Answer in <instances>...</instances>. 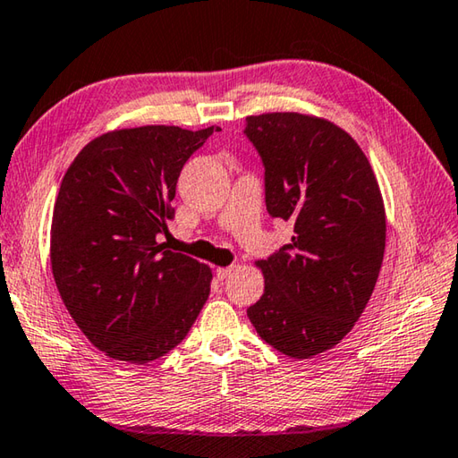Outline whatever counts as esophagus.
I'll return each instance as SVG.
<instances>
[{
  "label": "esophagus",
  "mask_w": 458,
  "mask_h": 458,
  "mask_svg": "<svg viewBox=\"0 0 458 458\" xmlns=\"http://www.w3.org/2000/svg\"><path fill=\"white\" fill-rule=\"evenodd\" d=\"M231 271H233V267H219L216 269V279L223 282V279H227L231 276Z\"/></svg>",
  "instance_id": "esophagus-1"
}]
</instances>
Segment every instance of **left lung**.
Masks as SVG:
<instances>
[{"instance_id": "left-lung-1", "label": "left lung", "mask_w": 458, "mask_h": 458, "mask_svg": "<svg viewBox=\"0 0 458 458\" xmlns=\"http://www.w3.org/2000/svg\"><path fill=\"white\" fill-rule=\"evenodd\" d=\"M245 123L266 168L267 213L293 221L295 233L258 261L266 290L247 316L277 352L314 358L340 344L374 292L386 245L378 181L330 120L269 112Z\"/></svg>"}]
</instances>
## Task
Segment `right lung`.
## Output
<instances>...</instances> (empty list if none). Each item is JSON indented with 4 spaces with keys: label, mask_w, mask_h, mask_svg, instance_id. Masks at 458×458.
<instances>
[{
    "label": "right lung",
    "mask_w": 458,
    "mask_h": 458,
    "mask_svg": "<svg viewBox=\"0 0 458 458\" xmlns=\"http://www.w3.org/2000/svg\"><path fill=\"white\" fill-rule=\"evenodd\" d=\"M219 126H139L88 142L64 174L52 216V274L80 330L131 364L184 340L211 292V269L160 243L189 157Z\"/></svg>",
    "instance_id": "obj_1"
}]
</instances>
